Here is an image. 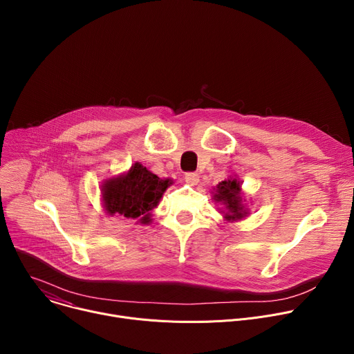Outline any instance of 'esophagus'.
<instances>
[{"label": "esophagus", "mask_w": 354, "mask_h": 354, "mask_svg": "<svg viewBox=\"0 0 354 354\" xmlns=\"http://www.w3.org/2000/svg\"><path fill=\"white\" fill-rule=\"evenodd\" d=\"M185 180H186V183H189V185H192V186H196L200 179H198V175H197V174H194V172H187V174L185 175Z\"/></svg>", "instance_id": "esophagus-1"}]
</instances>
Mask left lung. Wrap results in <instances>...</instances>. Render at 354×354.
Instances as JSON below:
<instances>
[{
	"mask_svg": "<svg viewBox=\"0 0 354 354\" xmlns=\"http://www.w3.org/2000/svg\"><path fill=\"white\" fill-rule=\"evenodd\" d=\"M242 182L235 176H230L213 189L212 198L216 203L221 205L220 213L223 214L224 220L227 221H241L249 217V209L245 203V197L242 193Z\"/></svg>",
	"mask_w": 354,
	"mask_h": 354,
	"instance_id": "8db88e82",
	"label": "left lung"
}]
</instances>
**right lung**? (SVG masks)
I'll return each instance as SVG.
<instances>
[{
  "label": "right lung",
  "instance_id": "right-lung-1",
  "mask_svg": "<svg viewBox=\"0 0 354 354\" xmlns=\"http://www.w3.org/2000/svg\"><path fill=\"white\" fill-rule=\"evenodd\" d=\"M171 185V179H161L136 162L129 171L105 179L100 186L105 213L108 216L119 214L147 225L153 220L151 212L158 206Z\"/></svg>",
  "mask_w": 354,
  "mask_h": 354
}]
</instances>
